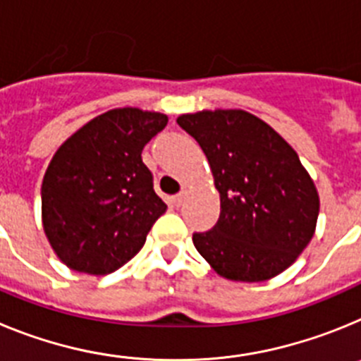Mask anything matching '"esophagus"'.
<instances>
[{"instance_id": "esophagus-1", "label": "esophagus", "mask_w": 361, "mask_h": 361, "mask_svg": "<svg viewBox=\"0 0 361 361\" xmlns=\"http://www.w3.org/2000/svg\"><path fill=\"white\" fill-rule=\"evenodd\" d=\"M184 200H186V191H180L178 195L173 197V204L177 206V208H180V206H183Z\"/></svg>"}]
</instances>
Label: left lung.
Segmentation results:
<instances>
[{"mask_svg":"<svg viewBox=\"0 0 361 361\" xmlns=\"http://www.w3.org/2000/svg\"><path fill=\"white\" fill-rule=\"evenodd\" d=\"M178 126L208 157L220 193V216L193 233L197 251L235 282L280 275L311 242L320 199L295 149L244 110L184 114Z\"/></svg>","mask_w":361,"mask_h":361,"instance_id":"1","label":"left lung"}]
</instances>
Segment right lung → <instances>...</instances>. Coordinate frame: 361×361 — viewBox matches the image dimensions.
Here are the masks:
<instances>
[{"instance_id":"right-lung-1","label":"right lung","mask_w":361,"mask_h":361,"mask_svg":"<svg viewBox=\"0 0 361 361\" xmlns=\"http://www.w3.org/2000/svg\"><path fill=\"white\" fill-rule=\"evenodd\" d=\"M168 124L159 111L116 108L68 137L41 186L43 229L63 264L108 275L132 260L166 204L142 148Z\"/></svg>"}]
</instances>
